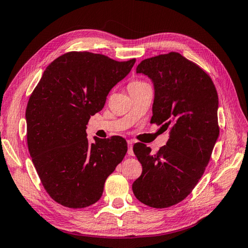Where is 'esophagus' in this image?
Returning a JSON list of instances; mask_svg holds the SVG:
<instances>
[{
    "instance_id": "34e87169",
    "label": "esophagus",
    "mask_w": 248,
    "mask_h": 248,
    "mask_svg": "<svg viewBox=\"0 0 248 248\" xmlns=\"http://www.w3.org/2000/svg\"><path fill=\"white\" fill-rule=\"evenodd\" d=\"M127 144H128V155L130 156H133V150H132V146H133V140H127Z\"/></svg>"
}]
</instances>
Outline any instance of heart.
Segmentation results:
<instances>
[{
    "mask_svg": "<svg viewBox=\"0 0 248 248\" xmlns=\"http://www.w3.org/2000/svg\"><path fill=\"white\" fill-rule=\"evenodd\" d=\"M144 85H147L146 82L137 80V81H133V82H131V84L129 85V87H140V86H144Z\"/></svg>",
    "mask_w": 248,
    "mask_h": 248,
    "instance_id": "obj_1",
    "label": "heart"
}]
</instances>
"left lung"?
<instances>
[{"mask_svg": "<svg viewBox=\"0 0 248 248\" xmlns=\"http://www.w3.org/2000/svg\"><path fill=\"white\" fill-rule=\"evenodd\" d=\"M137 73L151 79V123L169 128L170 138L154 154L140 142L133 146L142 171L132 191L142 204L167 208L183 201L204 174L219 136L218 96L208 74L178 52L144 60Z\"/></svg>", "mask_w": 248, "mask_h": 248, "instance_id": "obj_1", "label": "left lung"}]
</instances>
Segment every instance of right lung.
Wrapping results in <instances>:
<instances>
[{
  "label": "right lung",
  "mask_w": 248,
  "mask_h": 248,
  "mask_svg": "<svg viewBox=\"0 0 248 248\" xmlns=\"http://www.w3.org/2000/svg\"><path fill=\"white\" fill-rule=\"evenodd\" d=\"M136 59L118 62L99 54L71 51L51 62L30 97L27 140L42 185L68 208L98 201L107 178L127 152L121 137L87 139V124L110 90L130 72Z\"/></svg>",
  "instance_id": "obj_1"
}]
</instances>
